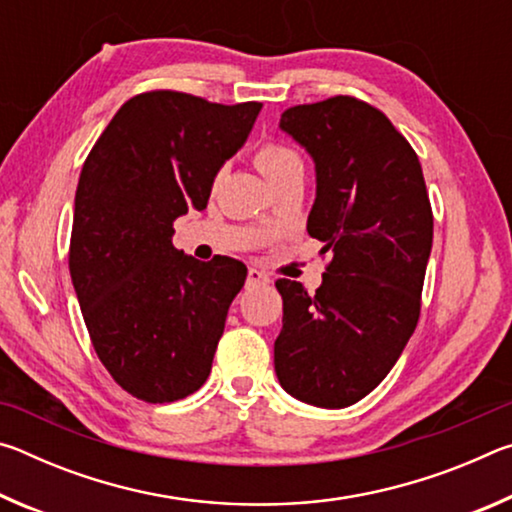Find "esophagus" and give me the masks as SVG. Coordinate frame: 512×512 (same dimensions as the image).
<instances>
[{"label":"esophagus","mask_w":512,"mask_h":512,"mask_svg":"<svg viewBox=\"0 0 512 512\" xmlns=\"http://www.w3.org/2000/svg\"><path fill=\"white\" fill-rule=\"evenodd\" d=\"M259 284H268V275L259 271V268H248L246 287H259Z\"/></svg>","instance_id":"esophagus-1"}]
</instances>
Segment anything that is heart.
I'll use <instances>...</instances> for the list:
<instances>
[{"mask_svg": "<svg viewBox=\"0 0 512 512\" xmlns=\"http://www.w3.org/2000/svg\"><path fill=\"white\" fill-rule=\"evenodd\" d=\"M255 162L273 185L293 176V173L305 171V162H302L300 153L293 146L282 142H266L259 146L255 153ZM268 225H271V221H264V228H268Z\"/></svg>", "mask_w": 512, "mask_h": 512, "instance_id": "obj_1", "label": "heart"}]
</instances>
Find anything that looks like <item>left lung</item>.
Returning a JSON list of instances; mask_svg holds the SVG:
<instances>
[{
	"label": "left lung",
	"mask_w": 512,
	"mask_h": 512,
	"mask_svg": "<svg viewBox=\"0 0 512 512\" xmlns=\"http://www.w3.org/2000/svg\"><path fill=\"white\" fill-rule=\"evenodd\" d=\"M280 128L314 158L307 232L332 262L316 293L275 282V372L296 400L343 409L375 391L418 325L433 241L427 185L406 137L366 101L293 106Z\"/></svg>",
	"instance_id": "1"
}]
</instances>
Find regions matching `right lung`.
<instances>
[{
  "label": "right lung",
  "instance_id": "add662e5",
  "mask_svg": "<svg viewBox=\"0 0 512 512\" xmlns=\"http://www.w3.org/2000/svg\"><path fill=\"white\" fill-rule=\"evenodd\" d=\"M262 110L153 90L128 99L83 164L69 275L94 352L137 400L176 402L210 377L225 316L246 282L230 257L198 262L173 221L205 210L212 183Z\"/></svg>",
  "mask_w": 512,
  "mask_h": 512
}]
</instances>
